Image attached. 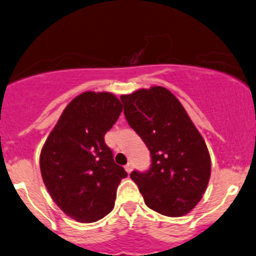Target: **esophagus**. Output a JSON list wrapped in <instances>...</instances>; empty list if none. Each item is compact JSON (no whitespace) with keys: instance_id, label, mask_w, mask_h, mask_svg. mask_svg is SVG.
Returning a JSON list of instances; mask_svg holds the SVG:
<instances>
[{"instance_id":"obj_1","label":"esophagus","mask_w":256,"mask_h":256,"mask_svg":"<svg viewBox=\"0 0 256 256\" xmlns=\"http://www.w3.org/2000/svg\"><path fill=\"white\" fill-rule=\"evenodd\" d=\"M125 170H126V172H128V174H130L131 171H132V164H131V162H128V165L125 166Z\"/></svg>"}]
</instances>
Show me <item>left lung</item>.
I'll return each mask as SVG.
<instances>
[{"instance_id":"obj_1","label":"left lung","mask_w":256,"mask_h":256,"mask_svg":"<svg viewBox=\"0 0 256 256\" xmlns=\"http://www.w3.org/2000/svg\"><path fill=\"white\" fill-rule=\"evenodd\" d=\"M128 125L151 154L150 170L132 171L145 204L171 218L194 209L208 188L212 160L205 140L175 95L162 86L121 95Z\"/></svg>"}]
</instances>
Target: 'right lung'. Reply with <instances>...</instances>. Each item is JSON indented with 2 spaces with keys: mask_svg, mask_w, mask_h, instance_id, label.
I'll return each instance as SVG.
<instances>
[{
  "mask_svg": "<svg viewBox=\"0 0 256 256\" xmlns=\"http://www.w3.org/2000/svg\"><path fill=\"white\" fill-rule=\"evenodd\" d=\"M114 94L85 91L62 111L40 155L42 180L54 204L78 222H95L114 209L128 176L104 136L122 112Z\"/></svg>",
  "mask_w": 256,
  "mask_h": 256,
  "instance_id": "add662e5",
  "label": "right lung"
}]
</instances>
